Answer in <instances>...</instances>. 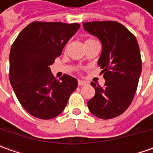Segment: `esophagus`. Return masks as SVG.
<instances>
[{
  "mask_svg": "<svg viewBox=\"0 0 153 153\" xmlns=\"http://www.w3.org/2000/svg\"><path fill=\"white\" fill-rule=\"evenodd\" d=\"M87 84V82H84V81H82V80H78V85L79 86H83Z\"/></svg>",
  "mask_w": 153,
  "mask_h": 153,
  "instance_id": "34e87169",
  "label": "esophagus"
}]
</instances>
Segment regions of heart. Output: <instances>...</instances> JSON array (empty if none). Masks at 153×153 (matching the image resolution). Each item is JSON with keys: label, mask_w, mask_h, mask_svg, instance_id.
I'll return each mask as SVG.
<instances>
[{"label": "heart", "mask_w": 153, "mask_h": 153, "mask_svg": "<svg viewBox=\"0 0 153 153\" xmlns=\"http://www.w3.org/2000/svg\"><path fill=\"white\" fill-rule=\"evenodd\" d=\"M90 40H92V39H88V40H87V41H90ZM87 41H86V42H87Z\"/></svg>", "instance_id": "obj_1"}]
</instances>
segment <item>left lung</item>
<instances>
[{"label":"left lung","instance_id":"8db88e82","mask_svg":"<svg viewBox=\"0 0 153 153\" xmlns=\"http://www.w3.org/2000/svg\"><path fill=\"white\" fill-rule=\"evenodd\" d=\"M82 25L102 44L98 65L105 80L103 88L91 82L95 94L88 100V107L99 118H114L130 105L137 89L141 73L137 40L126 27L115 21L88 22Z\"/></svg>","mask_w":153,"mask_h":153}]
</instances>
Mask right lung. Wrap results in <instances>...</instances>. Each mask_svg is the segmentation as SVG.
<instances>
[{"label": "right lung", "mask_w": 153, "mask_h": 153, "mask_svg": "<svg viewBox=\"0 0 153 153\" xmlns=\"http://www.w3.org/2000/svg\"><path fill=\"white\" fill-rule=\"evenodd\" d=\"M80 28L79 24L33 22L18 36L9 55V78L22 106L33 117L51 119L61 113L77 80L51 73L50 65Z\"/></svg>", "instance_id": "1"}]
</instances>
